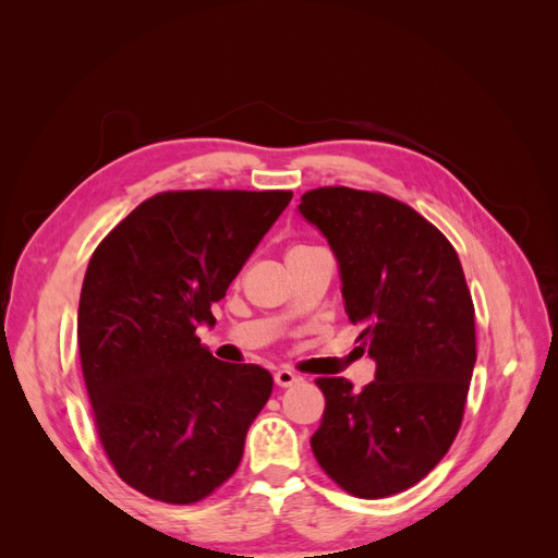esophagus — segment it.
I'll return each mask as SVG.
<instances>
[{
    "label": "esophagus",
    "mask_w": 558,
    "mask_h": 558,
    "mask_svg": "<svg viewBox=\"0 0 558 558\" xmlns=\"http://www.w3.org/2000/svg\"><path fill=\"white\" fill-rule=\"evenodd\" d=\"M298 381H300V377L295 373H291L289 367H281V369H277V373H275V384L281 386V388H289V386H293Z\"/></svg>",
    "instance_id": "34e87169"
}]
</instances>
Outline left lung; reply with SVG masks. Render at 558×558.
Listing matches in <instances>:
<instances>
[{"label":"left lung","mask_w":558,"mask_h":558,"mask_svg":"<svg viewBox=\"0 0 558 558\" xmlns=\"http://www.w3.org/2000/svg\"><path fill=\"white\" fill-rule=\"evenodd\" d=\"M298 211L328 240L344 312L377 363L363 391L316 379L326 412L312 451L353 496L400 494L442 461L463 418L477 351L461 260L424 216L381 193L316 189Z\"/></svg>","instance_id":"8db88e82"}]
</instances>
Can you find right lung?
Instances as JSON below:
<instances>
[{"label":"right lung","mask_w":558,"mask_h":558,"mask_svg":"<svg viewBox=\"0 0 558 558\" xmlns=\"http://www.w3.org/2000/svg\"><path fill=\"white\" fill-rule=\"evenodd\" d=\"M289 191L150 197L93 253L78 300V351L99 440L118 477L189 505L238 470L272 393L260 365L214 359L195 330L289 207Z\"/></svg>","instance_id":"obj_1"}]
</instances>
